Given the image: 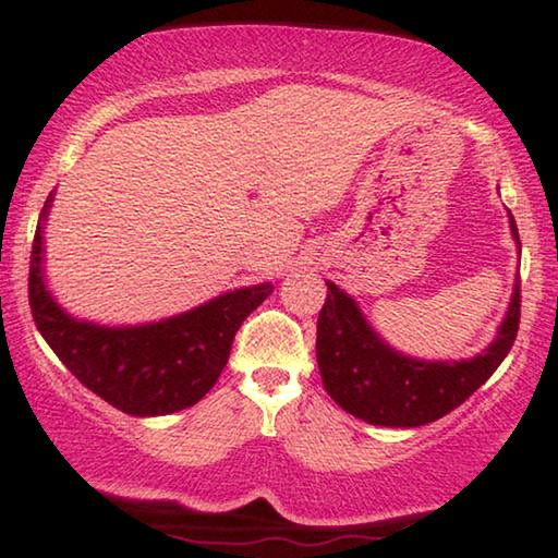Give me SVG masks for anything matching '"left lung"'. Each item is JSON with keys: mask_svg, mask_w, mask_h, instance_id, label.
Masks as SVG:
<instances>
[{"mask_svg": "<svg viewBox=\"0 0 558 558\" xmlns=\"http://www.w3.org/2000/svg\"><path fill=\"white\" fill-rule=\"evenodd\" d=\"M509 229L519 245L512 214ZM517 329L519 278L497 337L483 354L460 362L413 359L386 344L356 300L327 280V300L317 319V366L327 393L347 413L372 426L418 428L458 409L495 374L514 344Z\"/></svg>", "mask_w": 558, "mask_h": 558, "instance_id": "left-lung-1", "label": "left lung"}]
</instances>
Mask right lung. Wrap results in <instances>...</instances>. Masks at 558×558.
<instances>
[{
  "label": "right lung",
  "mask_w": 558,
  "mask_h": 558,
  "mask_svg": "<svg viewBox=\"0 0 558 558\" xmlns=\"http://www.w3.org/2000/svg\"><path fill=\"white\" fill-rule=\"evenodd\" d=\"M53 204L46 199L36 226L29 268V305L56 356L102 401L130 415H167L209 393L229 362L233 337L272 292V282L239 288L182 315L147 325L108 327L65 313L44 276V229Z\"/></svg>",
  "instance_id": "right-lung-1"
}]
</instances>
